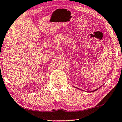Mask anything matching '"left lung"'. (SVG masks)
<instances>
[{
    "label": "left lung",
    "mask_w": 122,
    "mask_h": 122,
    "mask_svg": "<svg viewBox=\"0 0 122 122\" xmlns=\"http://www.w3.org/2000/svg\"><path fill=\"white\" fill-rule=\"evenodd\" d=\"M101 88V87H99V88ZM97 89H98H98H96V90H94V91H92V92H94V91H97Z\"/></svg>",
    "instance_id": "1"
}]
</instances>
